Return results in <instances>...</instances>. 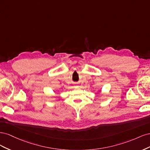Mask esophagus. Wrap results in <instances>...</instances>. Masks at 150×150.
Listing matches in <instances>:
<instances>
[{"label":"esophagus","instance_id":"obj_1","mask_svg":"<svg viewBox=\"0 0 150 150\" xmlns=\"http://www.w3.org/2000/svg\"><path fill=\"white\" fill-rule=\"evenodd\" d=\"M74 87H75V88H78V85H76H76L74 86Z\"/></svg>","mask_w":150,"mask_h":150}]
</instances>
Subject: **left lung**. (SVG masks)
<instances>
[{"mask_svg": "<svg viewBox=\"0 0 150 150\" xmlns=\"http://www.w3.org/2000/svg\"><path fill=\"white\" fill-rule=\"evenodd\" d=\"M98 91H99V92H101V91H100V90H98Z\"/></svg>", "mask_w": 150, "mask_h": 150, "instance_id": "8db88e82", "label": "left lung"}]
</instances>
